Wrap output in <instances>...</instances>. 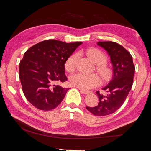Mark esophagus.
<instances>
[{
  "mask_svg": "<svg viewBox=\"0 0 151 151\" xmlns=\"http://www.w3.org/2000/svg\"><path fill=\"white\" fill-rule=\"evenodd\" d=\"M80 91H81V93L85 94H86L89 93V92H88V91H85V90H83V89H80Z\"/></svg>",
  "mask_w": 151,
  "mask_h": 151,
  "instance_id": "esophagus-1",
  "label": "esophagus"
}]
</instances>
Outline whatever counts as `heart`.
Returning a JSON list of instances; mask_svg holds the SVG:
<instances>
[{"instance_id":"b5f03b06","label":"heart","mask_w":151,"mask_h":151,"mask_svg":"<svg viewBox=\"0 0 151 151\" xmlns=\"http://www.w3.org/2000/svg\"><path fill=\"white\" fill-rule=\"evenodd\" d=\"M87 55L97 66V70L103 78H107L111 75V70L104 65L106 62V57L103 52L96 48H91L87 51ZM78 58L77 54H73L66 60L65 69L68 72H73L75 69L76 61ZM71 85L83 90H88L95 87L100 84V78L96 74H86L76 73L70 76Z\"/></svg>"}]
</instances>
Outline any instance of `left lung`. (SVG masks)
<instances>
[{
    "label": "left lung",
    "mask_w": 151,
    "mask_h": 151,
    "mask_svg": "<svg viewBox=\"0 0 151 151\" xmlns=\"http://www.w3.org/2000/svg\"><path fill=\"white\" fill-rule=\"evenodd\" d=\"M97 45L105 50L111 58L112 76L103 90L106 94L96 92L99 102L96 106H86L95 116H103L116 111L126 99L133 83L135 67L129 51L114 42H97Z\"/></svg>",
    "instance_id": "left-lung-1"
}]
</instances>
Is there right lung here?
I'll return each instance as SVG.
<instances>
[{
    "label": "right lung",
    "mask_w": 151,
    "mask_h": 151,
    "mask_svg": "<svg viewBox=\"0 0 151 151\" xmlns=\"http://www.w3.org/2000/svg\"><path fill=\"white\" fill-rule=\"evenodd\" d=\"M82 43L46 40L24 53L19 77L24 96L36 108L50 111L62 102L69 88L57 84L67 81L65 64Z\"/></svg>",
    "instance_id": "obj_1"
}]
</instances>
